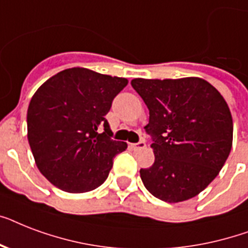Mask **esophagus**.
<instances>
[{"label": "esophagus", "mask_w": 248, "mask_h": 248, "mask_svg": "<svg viewBox=\"0 0 248 248\" xmlns=\"http://www.w3.org/2000/svg\"><path fill=\"white\" fill-rule=\"evenodd\" d=\"M130 147H131L134 151H139V149H144V148L147 147V144H145V141H139V143L130 144Z\"/></svg>", "instance_id": "1"}]
</instances>
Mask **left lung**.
Segmentation results:
<instances>
[{"label":"left lung","instance_id":"1","mask_svg":"<svg viewBox=\"0 0 248 248\" xmlns=\"http://www.w3.org/2000/svg\"><path fill=\"white\" fill-rule=\"evenodd\" d=\"M132 87L149 109L155 163L140 170L144 186L158 200L176 203L200 194L227 161L233 120L227 101L200 77L135 78Z\"/></svg>","mask_w":248,"mask_h":248}]
</instances>
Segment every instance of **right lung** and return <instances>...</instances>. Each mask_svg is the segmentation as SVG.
Wrapping results in <instances>:
<instances>
[{
	"mask_svg": "<svg viewBox=\"0 0 248 248\" xmlns=\"http://www.w3.org/2000/svg\"><path fill=\"white\" fill-rule=\"evenodd\" d=\"M126 78L69 68L38 87L27 112L28 141L40 172L56 188L85 193L108 177L127 144L112 140L107 113Z\"/></svg>",
	"mask_w": 248,
	"mask_h": 248,
	"instance_id": "right-lung-1",
	"label": "right lung"
}]
</instances>
